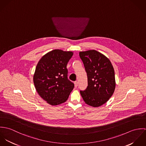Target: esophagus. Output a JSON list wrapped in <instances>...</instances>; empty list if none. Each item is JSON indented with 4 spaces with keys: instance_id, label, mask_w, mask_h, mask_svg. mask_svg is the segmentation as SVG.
I'll use <instances>...</instances> for the list:
<instances>
[{
    "instance_id": "1",
    "label": "esophagus",
    "mask_w": 146,
    "mask_h": 146,
    "mask_svg": "<svg viewBox=\"0 0 146 146\" xmlns=\"http://www.w3.org/2000/svg\"><path fill=\"white\" fill-rule=\"evenodd\" d=\"M74 84H75V87H77L78 85V82L77 81H76V82H74Z\"/></svg>"
}]
</instances>
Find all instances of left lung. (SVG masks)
Instances as JSON below:
<instances>
[{
	"instance_id": "1",
	"label": "left lung",
	"mask_w": 146,
	"mask_h": 146,
	"mask_svg": "<svg viewBox=\"0 0 146 146\" xmlns=\"http://www.w3.org/2000/svg\"><path fill=\"white\" fill-rule=\"evenodd\" d=\"M88 76V86L80 93L84 102L96 107L106 103L116 86L115 71L110 60L96 50L80 52Z\"/></svg>"
}]
</instances>
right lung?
<instances>
[{
  "label": "right lung",
  "instance_id": "right-lung-1",
  "mask_svg": "<svg viewBox=\"0 0 146 146\" xmlns=\"http://www.w3.org/2000/svg\"><path fill=\"white\" fill-rule=\"evenodd\" d=\"M73 52L53 50L43 56L38 63L33 77L39 95L52 106L66 102L74 87L67 78V64Z\"/></svg>",
  "mask_w": 146,
  "mask_h": 146
}]
</instances>
